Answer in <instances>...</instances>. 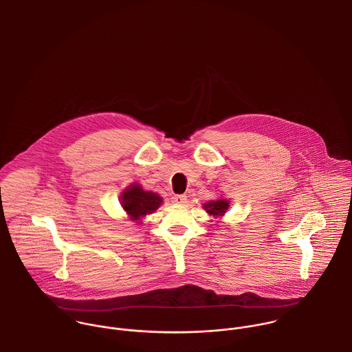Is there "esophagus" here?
Here are the masks:
<instances>
[{
    "mask_svg": "<svg viewBox=\"0 0 352 352\" xmlns=\"http://www.w3.org/2000/svg\"><path fill=\"white\" fill-rule=\"evenodd\" d=\"M171 201L174 204H184V203H186V196L185 195H174L171 197Z\"/></svg>",
    "mask_w": 352,
    "mask_h": 352,
    "instance_id": "1",
    "label": "esophagus"
}]
</instances>
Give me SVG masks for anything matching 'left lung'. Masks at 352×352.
Instances as JSON below:
<instances>
[{"label": "left lung", "mask_w": 352, "mask_h": 352, "mask_svg": "<svg viewBox=\"0 0 352 352\" xmlns=\"http://www.w3.org/2000/svg\"><path fill=\"white\" fill-rule=\"evenodd\" d=\"M228 207H229V201L225 200V199H221V200H217V201H208L204 206V210L211 215L219 217V215H223L226 212Z\"/></svg>", "instance_id": "left-lung-1"}]
</instances>
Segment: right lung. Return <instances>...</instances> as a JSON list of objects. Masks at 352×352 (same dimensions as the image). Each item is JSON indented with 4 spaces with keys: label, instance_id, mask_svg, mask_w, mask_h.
Segmentation results:
<instances>
[{
    "label": "right lung",
    "instance_id": "1",
    "mask_svg": "<svg viewBox=\"0 0 352 352\" xmlns=\"http://www.w3.org/2000/svg\"><path fill=\"white\" fill-rule=\"evenodd\" d=\"M162 197L153 192H145L140 185H131L122 193V207L133 221H138L146 214L159 208Z\"/></svg>",
    "mask_w": 352,
    "mask_h": 352
}]
</instances>
